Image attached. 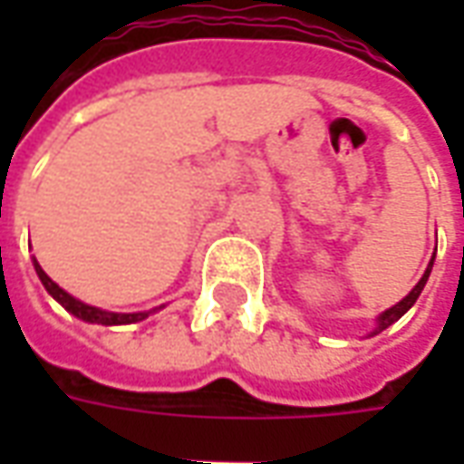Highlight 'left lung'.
<instances>
[{
    "label": "left lung",
    "instance_id": "8db88e82",
    "mask_svg": "<svg viewBox=\"0 0 464 464\" xmlns=\"http://www.w3.org/2000/svg\"><path fill=\"white\" fill-rule=\"evenodd\" d=\"M432 263H435V256L430 258L428 268H425V273H422V278H420V281L415 283V288H412V291H410L408 295L402 298V301L395 303L392 308H388V311H382L378 315V318H375V328H372V331L368 333V338H372V335H378V333H382V331H385V328H390L392 323H398L400 318H402V315H405V313H408L410 308L415 305V301H418V298H420V293H422V288H425V283H428L430 271H432Z\"/></svg>",
    "mask_w": 464,
    "mask_h": 464
}]
</instances>
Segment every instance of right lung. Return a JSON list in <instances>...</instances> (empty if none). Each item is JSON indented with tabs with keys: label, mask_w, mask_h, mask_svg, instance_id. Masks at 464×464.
<instances>
[{
	"label": "right lung",
	"mask_w": 464,
	"mask_h": 464,
	"mask_svg": "<svg viewBox=\"0 0 464 464\" xmlns=\"http://www.w3.org/2000/svg\"><path fill=\"white\" fill-rule=\"evenodd\" d=\"M34 263V271L36 276H39V281H42V285L46 288V293L54 298L64 311H69L72 315H76L79 321L84 323H99V325H131V323H141L146 321L151 313L161 311L163 305H159V308H153V311H139V313H114V311H104V308H96V305H89V303L79 301V298H74L72 293H66L64 288H59L49 276L44 273V268L39 266V261H32Z\"/></svg>",
	"instance_id": "1"
}]
</instances>
